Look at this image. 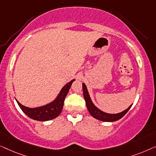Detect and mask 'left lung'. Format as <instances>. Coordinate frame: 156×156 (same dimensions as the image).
Returning <instances> with one entry per match:
<instances>
[{
  "mask_svg": "<svg viewBox=\"0 0 156 156\" xmlns=\"http://www.w3.org/2000/svg\"><path fill=\"white\" fill-rule=\"evenodd\" d=\"M83 96H84L85 102H86L87 108L88 109L89 112L93 116L94 118L98 120L103 122H115L121 119L122 117L127 113L129 109L131 108V106H129L126 110L118 114H108L105 113L104 112L101 111L98 107H96L92 102V100L90 98V95L87 92V87L85 86L84 83H83Z\"/></svg>",
  "mask_w": 156,
  "mask_h": 156,
  "instance_id": "obj_1",
  "label": "left lung"
}]
</instances>
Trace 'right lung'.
Instances as JSON below:
<instances>
[{"label":"right lung","mask_w":156,"mask_h":156,"mask_svg":"<svg viewBox=\"0 0 156 156\" xmlns=\"http://www.w3.org/2000/svg\"><path fill=\"white\" fill-rule=\"evenodd\" d=\"M74 80H72L66 85H65L61 89L60 93L58 94L56 100L44 106L36 107V108H29V107L22 105L18 101H17V102L23 112L32 119L41 122L53 119L58 117L61 112L65 98L69 93L70 87Z\"/></svg>","instance_id":"1"}]
</instances>
